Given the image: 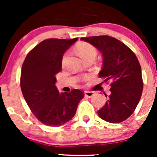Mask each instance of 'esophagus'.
I'll use <instances>...</instances> for the list:
<instances>
[{"label":"esophagus","mask_w":157,"mask_h":157,"mask_svg":"<svg viewBox=\"0 0 157 157\" xmlns=\"http://www.w3.org/2000/svg\"><path fill=\"white\" fill-rule=\"evenodd\" d=\"M94 95V93L93 91H85V96H86L87 98H93Z\"/></svg>","instance_id":"obj_1"}]
</instances>
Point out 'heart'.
I'll use <instances>...</instances> for the list:
<instances>
[{"label": "heart", "mask_w": 157, "mask_h": 157, "mask_svg": "<svg viewBox=\"0 0 157 157\" xmlns=\"http://www.w3.org/2000/svg\"><path fill=\"white\" fill-rule=\"evenodd\" d=\"M76 52H78V56L83 59L85 60L86 59L89 57H95L98 52H97V49L94 46H93L91 44L87 42H80L77 45L75 48ZM67 56L65 55L63 56V62L64 61L65 59H66Z\"/></svg>", "instance_id": "obj_1"}]
</instances>
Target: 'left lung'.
<instances>
[{
    "label": "left lung",
    "instance_id": "obj_1",
    "mask_svg": "<svg viewBox=\"0 0 157 157\" xmlns=\"http://www.w3.org/2000/svg\"><path fill=\"white\" fill-rule=\"evenodd\" d=\"M81 40L90 42L102 52L103 68L99 76L111 82V94L105 105L98 110V116L109 123L124 121L134 112L143 90L138 58L124 43L111 36H92Z\"/></svg>",
    "mask_w": 157,
    "mask_h": 157
}]
</instances>
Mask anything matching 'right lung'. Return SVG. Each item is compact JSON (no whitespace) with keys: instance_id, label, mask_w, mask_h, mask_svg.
I'll list each match as a JSON object with an SVG mask.
<instances>
[{"instance_id":"1","label":"right lung","mask_w":157,"mask_h":157,"mask_svg":"<svg viewBox=\"0 0 157 157\" xmlns=\"http://www.w3.org/2000/svg\"><path fill=\"white\" fill-rule=\"evenodd\" d=\"M77 39L44 40L28 52L23 63L22 93L32 113L45 125L59 127L71 120L84 98L79 90L60 94L55 86L63 53Z\"/></svg>"}]
</instances>
